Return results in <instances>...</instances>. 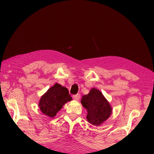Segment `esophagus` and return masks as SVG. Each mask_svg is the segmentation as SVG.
<instances>
[{
	"instance_id": "esophagus-1",
	"label": "esophagus",
	"mask_w": 154,
	"mask_h": 154,
	"mask_svg": "<svg viewBox=\"0 0 154 154\" xmlns=\"http://www.w3.org/2000/svg\"><path fill=\"white\" fill-rule=\"evenodd\" d=\"M80 97H81V96H80L79 94H75V95L72 96V98H73V99H74V100H79Z\"/></svg>"
}]
</instances>
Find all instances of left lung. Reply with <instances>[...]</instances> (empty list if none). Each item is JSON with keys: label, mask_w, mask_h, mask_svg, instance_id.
<instances>
[{"label": "left lung", "mask_w": 154, "mask_h": 154, "mask_svg": "<svg viewBox=\"0 0 154 154\" xmlns=\"http://www.w3.org/2000/svg\"><path fill=\"white\" fill-rule=\"evenodd\" d=\"M83 107L87 109V119L90 124L99 126L109 118L111 114V107L103 94L92 88L89 94L83 96L82 101Z\"/></svg>", "instance_id": "left-lung-1"}]
</instances>
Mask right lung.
Here are the masks:
<instances>
[{
    "instance_id": "obj_1",
    "label": "right lung",
    "mask_w": 154,
    "mask_h": 154,
    "mask_svg": "<svg viewBox=\"0 0 154 154\" xmlns=\"http://www.w3.org/2000/svg\"><path fill=\"white\" fill-rule=\"evenodd\" d=\"M71 100L67 88L56 83L41 98L40 109L46 116L54 118L64 104Z\"/></svg>"
}]
</instances>
